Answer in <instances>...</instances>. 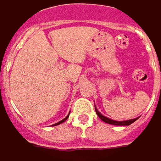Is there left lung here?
I'll return each mask as SVG.
<instances>
[{
    "label": "left lung",
    "mask_w": 161,
    "mask_h": 161,
    "mask_svg": "<svg viewBox=\"0 0 161 161\" xmlns=\"http://www.w3.org/2000/svg\"><path fill=\"white\" fill-rule=\"evenodd\" d=\"M95 110H96L97 115L99 117V119H100V120H102L104 123L113 124V125H120V126H123V125H130V124H132L133 123H135V122L138 119V118H136V119H132V120H128V121H122V122H119V121H113V120H110V119H109V118H107V117L103 116V115H102L98 110L96 109V107H95Z\"/></svg>",
    "instance_id": "8db88e82"
}]
</instances>
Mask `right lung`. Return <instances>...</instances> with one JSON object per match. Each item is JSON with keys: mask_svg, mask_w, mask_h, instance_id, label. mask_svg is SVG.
Segmentation results:
<instances>
[{"mask_svg": "<svg viewBox=\"0 0 161 161\" xmlns=\"http://www.w3.org/2000/svg\"><path fill=\"white\" fill-rule=\"evenodd\" d=\"M68 117H69V115H68V116H66V118H64V120H62V121H60V122H59V123H57V124H53V125H54V126H55V125H59V124H62V123H64V122H65L66 120H67V119H68Z\"/></svg>", "mask_w": 161, "mask_h": 161, "instance_id": "add662e5", "label": "right lung"}]
</instances>
